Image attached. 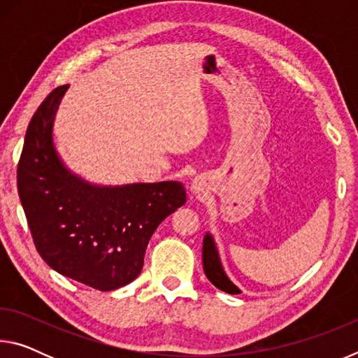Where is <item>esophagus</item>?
Segmentation results:
<instances>
[{
    "mask_svg": "<svg viewBox=\"0 0 358 358\" xmlns=\"http://www.w3.org/2000/svg\"><path fill=\"white\" fill-rule=\"evenodd\" d=\"M191 191H192L194 194L201 192V191H202V185H201V181H199V180H194V181H192V185H191Z\"/></svg>",
    "mask_w": 358,
    "mask_h": 358,
    "instance_id": "1",
    "label": "esophagus"
}]
</instances>
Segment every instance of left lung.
Segmentation results:
<instances>
[{"label": "left lung", "instance_id": "8db88e82", "mask_svg": "<svg viewBox=\"0 0 358 358\" xmlns=\"http://www.w3.org/2000/svg\"><path fill=\"white\" fill-rule=\"evenodd\" d=\"M202 260H203V271L213 286L220 290H224L227 294H240V289L229 280L227 275L224 273L220 256L215 245V240L210 234L203 237V248H202Z\"/></svg>", "mask_w": 358, "mask_h": 358}]
</instances>
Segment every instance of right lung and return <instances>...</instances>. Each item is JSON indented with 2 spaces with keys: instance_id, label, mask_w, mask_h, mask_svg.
I'll list each match as a JSON object with an SVG mask.
<instances>
[{
  "instance_id": "obj_1",
  "label": "right lung",
  "mask_w": 358,
  "mask_h": 358,
  "mask_svg": "<svg viewBox=\"0 0 358 358\" xmlns=\"http://www.w3.org/2000/svg\"><path fill=\"white\" fill-rule=\"evenodd\" d=\"M68 88L53 90L29 121L17 186L47 265L106 292L141 275L151 235L185 205L186 191L178 181L94 186L69 172L52 141L53 118Z\"/></svg>"
}]
</instances>
